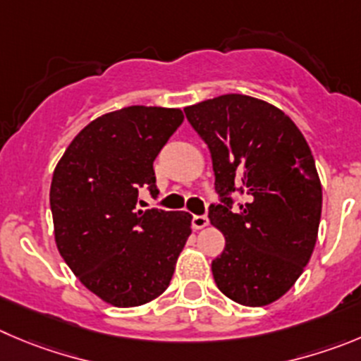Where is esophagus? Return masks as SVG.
Masks as SVG:
<instances>
[{
    "mask_svg": "<svg viewBox=\"0 0 361 361\" xmlns=\"http://www.w3.org/2000/svg\"><path fill=\"white\" fill-rule=\"evenodd\" d=\"M208 226V217L207 215H194L192 217V228L194 230H203Z\"/></svg>",
    "mask_w": 361,
    "mask_h": 361,
    "instance_id": "esophagus-1",
    "label": "esophagus"
}]
</instances>
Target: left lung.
Segmentation results:
<instances>
[{"mask_svg": "<svg viewBox=\"0 0 361 361\" xmlns=\"http://www.w3.org/2000/svg\"><path fill=\"white\" fill-rule=\"evenodd\" d=\"M212 154L221 204L208 217L226 238L212 262L215 285L231 301L265 306L287 294L317 242L322 187L308 142L267 101L224 94L185 109ZM243 201L231 212V194Z\"/></svg>", "mask_w": 361, "mask_h": 361, "instance_id": "left-lung-1", "label": "left lung"}]
</instances>
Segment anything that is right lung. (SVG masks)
<instances>
[{
    "label": "right lung",
    "mask_w": 361,
    "mask_h": 361,
    "mask_svg": "<svg viewBox=\"0 0 361 361\" xmlns=\"http://www.w3.org/2000/svg\"><path fill=\"white\" fill-rule=\"evenodd\" d=\"M183 123L180 109L126 106L87 124L67 146L49 188L55 242L76 278L117 308L169 287L192 233L188 212L137 210L157 196L153 161Z\"/></svg>",
    "instance_id": "obj_1"
}]
</instances>
